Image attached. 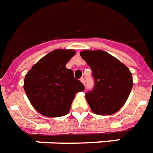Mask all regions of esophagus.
Segmentation results:
<instances>
[{
  "label": "esophagus",
  "instance_id": "esophagus-1",
  "mask_svg": "<svg viewBox=\"0 0 153 153\" xmlns=\"http://www.w3.org/2000/svg\"><path fill=\"white\" fill-rule=\"evenodd\" d=\"M80 81H81V82L85 85V79H84V78H81V79H80Z\"/></svg>",
  "mask_w": 153,
  "mask_h": 153
}]
</instances>
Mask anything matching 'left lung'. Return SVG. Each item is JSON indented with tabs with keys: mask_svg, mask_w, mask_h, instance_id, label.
<instances>
[{
	"mask_svg": "<svg viewBox=\"0 0 153 153\" xmlns=\"http://www.w3.org/2000/svg\"><path fill=\"white\" fill-rule=\"evenodd\" d=\"M92 70L94 87L86 93L90 108L97 115L114 114L124 106L133 87L132 74L127 66L102 50L80 51Z\"/></svg>",
	"mask_w": 153,
	"mask_h": 153,
	"instance_id": "obj_1",
	"label": "left lung"
}]
</instances>
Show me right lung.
<instances>
[{
    "mask_svg": "<svg viewBox=\"0 0 153 153\" xmlns=\"http://www.w3.org/2000/svg\"><path fill=\"white\" fill-rule=\"evenodd\" d=\"M74 50H54L32 67L24 82L26 95L38 112L48 117L68 114L75 94L84 90L73 71L65 65L74 56Z\"/></svg>",
    "mask_w": 153,
    "mask_h": 153,
    "instance_id": "right-lung-1",
    "label": "right lung"
}]
</instances>
